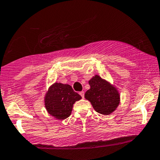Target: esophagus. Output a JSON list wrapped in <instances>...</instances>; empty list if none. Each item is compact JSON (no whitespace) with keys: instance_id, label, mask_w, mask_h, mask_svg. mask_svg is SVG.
<instances>
[{"instance_id":"34e87169","label":"esophagus","mask_w":160,"mask_h":160,"mask_svg":"<svg viewBox=\"0 0 160 160\" xmlns=\"http://www.w3.org/2000/svg\"><path fill=\"white\" fill-rule=\"evenodd\" d=\"M80 95H81V97H82V98H84V92H80Z\"/></svg>"}]
</instances>
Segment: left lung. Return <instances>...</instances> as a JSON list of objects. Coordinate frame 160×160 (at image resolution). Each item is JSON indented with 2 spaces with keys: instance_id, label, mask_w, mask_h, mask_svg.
I'll list each match as a JSON object with an SVG mask.
<instances>
[{
  "instance_id": "1",
  "label": "left lung",
  "mask_w": 160,
  "mask_h": 160,
  "mask_svg": "<svg viewBox=\"0 0 160 160\" xmlns=\"http://www.w3.org/2000/svg\"><path fill=\"white\" fill-rule=\"evenodd\" d=\"M90 89L86 92L85 98L91 102L95 111L103 115H109L116 111L120 102L117 88L111 82L95 75L89 80Z\"/></svg>"
}]
</instances>
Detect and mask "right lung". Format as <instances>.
I'll use <instances>...</instances> for the list:
<instances>
[{"instance_id":"1","label":"right lung","mask_w":160,"mask_h":160,"mask_svg":"<svg viewBox=\"0 0 160 160\" xmlns=\"http://www.w3.org/2000/svg\"><path fill=\"white\" fill-rule=\"evenodd\" d=\"M81 98L68 84L56 82L47 91L44 105L49 114L62 120L71 115L74 104Z\"/></svg>"}]
</instances>
